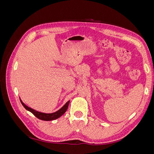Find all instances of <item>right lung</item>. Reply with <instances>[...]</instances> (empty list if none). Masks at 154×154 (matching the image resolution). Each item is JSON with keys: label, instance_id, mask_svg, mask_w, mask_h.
Segmentation results:
<instances>
[{"label": "right lung", "instance_id": "right-lung-1", "mask_svg": "<svg viewBox=\"0 0 154 154\" xmlns=\"http://www.w3.org/2000/svg\"><path fill=\"white\" fill-rule=\"evenodd\" d=\"M20 100L22 105L24 106V107L27 110L31 112L33 115H35L37 118H38L39 119H41V120H44V121H52V120H54V119H57L59 118L60 116H62L67 110L68 106L69 104V101H68L67 103L62 107L61 109H59L57 112H55L48 114V113L40 112L36 111L34 109H32L30 108V107L26 105L24 103H23L22 101L20 99Z\"/></svg>", "mask_w": 154, "mask_h": 154}]
</instances>
